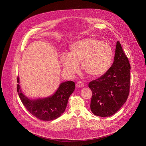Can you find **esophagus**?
I'll list each match as a JSON object with an SVG mask.
<instances>
[{"label": "esophagus", "mask_w": 146, "mask_h": 146, "mask_svg": "<svg viewBox=\"0 0 146 146\" xmlns=\"http://www.w3.org/2000/svg\"><path fill=\"white\" fill-rule=\"evenodd\" d=\"M76 87H77V88H83V87L84 86V84L82 82L78 81V82H77V84H76Z\"/></svg>", "instance_id": "1"}]
</instances>
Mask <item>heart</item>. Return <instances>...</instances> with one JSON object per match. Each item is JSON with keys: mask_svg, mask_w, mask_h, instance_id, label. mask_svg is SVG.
I'll list each match as a JSON object with an SVG mask.
<instances>
[{"mask_svg": "<svg viewBox=\"0 0 146 146\" xmlns=\"http://www.w3.org/2000/svg\"><path fill=\"white\" fill-rule=\"evenodd\" d=\"M113 60V50L106 41L95 38H86L73 43L68 54L61 57L64 68L70 73L80 70L81 64L84 71L92 77L104 74L110 69Z\"/></svg>", "mask_w": 146, "mask_h": 146, "instance_id": "obj_1", "label": "heart"}]
</instances>
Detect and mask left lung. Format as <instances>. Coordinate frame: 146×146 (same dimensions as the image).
I'll return each mask as SVG.
<instances>
[{
	"label": "left lung",
	"mask_w": 146,
	"mask_h": 146,
	"mask_svg": "<svg viewBox=\"0 0 146 146\" xmlns=\"http://www.w3.org/2000/svg\"><path fill=\"white\" fill-rule=\"evenodd\" d=\"M130 82V65L117 41L112 66L104 74L88 84L92 92L91 112L96 116L103 117L116 113L126 102Z\"/></svg>",
	"instance_id": "8db88e82"
}]
</instances>
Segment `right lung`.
Wrapping results in <instances>:
<instances>
[{
  "mask_svg": "<svg viewBox=\"0 0 146 146\" xmlns=\"http://www.w3.org/2000/svg\"><path fill=\"white\" fill-rule=\"evenodd\" d=\"M17 83V91L24 106L32 115L43 121L55 119L64 112L69 98L76 87L73 81L64 82L60 84L57 90L52 95L31 99L22 92L19 76Z\"/></svg>",
  "mask_w": 146,
  "mask_h": 146,
  "instance_id": "1",
  "label": "right lung"
}]
</instances>
